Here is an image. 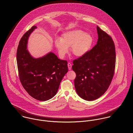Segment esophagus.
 Masks as SVG:
<instances>
[{
    "mask_svg": "<svg viewBox=\"0 0 133 133\" xmlns=\"http://www.w3.org/2000/svg\"><path fill=\"white\" fill-rule=\"evenodd\" d=\"M68 68H69V70H71L72 69V64L70 63H68Z\"/></svg>",
    "mask_w": 133,
    "mask_h": 133,
    "instance_id": "1",
    "label": "esophagus"
}]
</instances>
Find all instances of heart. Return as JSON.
<instances>
[{"label":"heart","mask_w":133,"mask_h":133,"mask_svg":"<svg viewBox=\"0 0 133 133\" xmlns=\"http://www.w3.org/2000/svg\"><path fill=\"white\" fill-rule=\"evenodd\" d=\"M94 39L90 34L80 30H75L65 33L60 39L55 41V46L60 56L64 57L71 47L72 53L77 57L85 56L91 50Z\"/></svg>","instance_id":"obj_1"}]
</instances>
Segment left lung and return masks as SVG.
Instances as JSON below:
<instances>
[{"mask_svg": "<svg viewBox=\"0 0 133 133\" xmlns=\"http://www.w3.org/2000/svg\"><path fill=\"white\" fill-rule=\"evenodd\" d=\"M97 31V44L85 56L74 60L72 66L76 74V92L87 101L96 100L105 93L111 83L115 68L114 41L98 26Z\"/></svg>", "mask_w": 133, "mask_h": 133, "instance_id": "obj_1", "label": "left lung"}]
</instances>
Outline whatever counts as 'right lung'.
Instances as JSON below:
<instances>
[{
    "label": "right lung",
    "mask_w": 133,
    "mask_h": 133,
    "mask_svg": "<svg viewBox=\"0 0 133 133\" xmlns=\"http://www.w3.org/2000/svg\"><path fill=\"white\" fill-rule=\"evenodd\" d=\"M37 26H33L21 38L17 51L20 82L28 93L39 101H46L56 94L60 83L68 71V62L53 52L38 58L27 49L28 39Z\"/></svg>",
    "instance_id": "add662e5"
}]
</instances>
